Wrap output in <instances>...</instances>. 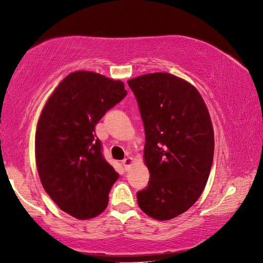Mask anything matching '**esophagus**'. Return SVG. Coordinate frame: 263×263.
<instances>
[{
	"mask_svg": "<svg viewBox=\"0 0 263 263\" xmlns=\"http://www.w3.org/2000/svg\"><path fill=\"white\" fill-rule=\"evenodd\" d=\"M132 163H133V158H130V157L124 158V159L122 160V164H123V166H124L125 170H127V168H128L129 166H130Z\"/></svg>",
	"mask_w": 263,
	"mask_h": 263,
	"instance_id": "34e87169",
	"label": "esophagus"
}]
</instances>
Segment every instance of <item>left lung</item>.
<instances>
[{
  "mask_svg": "<svg viewBox=\"0 0 263 263\" xmlns=\"http://www.w3.org/2000/svg\"><path fill=\"white\" fill-rule=\"evenodd\" d=\"M128 85L143 122L151 174L148 185L136 194L139 207L168 220L189 210L207 183L214 154L210 112L199 91L175 75L146 74Z\"/></svg>",
  "mask_w": 263,
  "mask_h": 263,
  "instance_id": "1",
  "label": "left lung"
}]
</instances>
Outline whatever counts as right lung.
<instances>
[{"label": "right lung", "mask_w": 263, "mask_h": 263, "mask_svg": "<svg viewBox=\"0 0 263 263\" xmlns=\"http://www.w3.org/2000/svg\"><path fill=\"white\" fill-rule=\"evenodd\" d=\"M127 96L124 84L93 71H74L46 102L35 132V163L53 202L78 219L102 213L118 174L95 134L107 110Z\"/></svg>", "instance_id": "right-lung-1"}]
</instances>
